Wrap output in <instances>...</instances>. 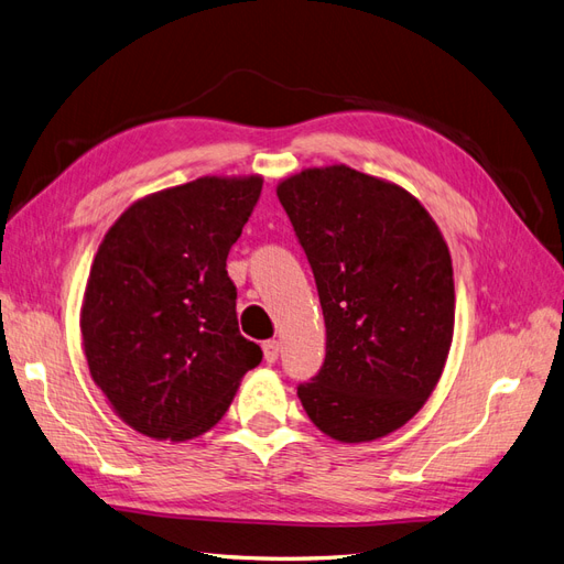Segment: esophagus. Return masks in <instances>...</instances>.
Wrapping results in <instances>:
<instances>
[{
    "mask_svg": "<svg viewBox=\"0 0 564 564\" xmlns=\"http://www.w3.org/2000/svg\"><path fill=\"white\" fill-rule=\"evenodd\" d=\"M263 355H265V362H275L280 357V344L278 340H265L263 344Z\"/></svg>",
    "mask_w": 564,
    "mask_h": 564,
    "instance_id": "34e87169",
    "label": "esophagus"
}]
</instances>
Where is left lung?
Wrapping results in <instances>:
<instances>
[{"label":"left lung","mask_w":564,"mask_h":564,"mask_svg":"<svg viewBox=\"0 0 564 564\" xmlns=\"http://www.w3.org/2000/svg\"><path fill=\"white\" fill-rule=\"evenodd\" d=\"M313 268L327 327L324 365L299 400L338 442L379 440L431 398L454 336L445 237L404 187L346 164L278 185Z\"/></svg>","instance_id":"obj_1"}]
</instances>
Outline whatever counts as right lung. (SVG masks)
<instances>
[{
  "label": "right lung",
  "instance_id": "obj_1",
  "mask_svg": "<svg viewBox=\"0 0 564 564\" xmlns=\"http://www.w3.org/2000/svg\"><path fill=\"white\" fill-rule=\"evenodd\" d=\"M261 176H204L152 193L115 220L82 303V346L115 414L155 440L224 419L261 348L240 334L228 251Z\"/></svg>",
  "mask_w": 564,
  "mask_h": 564
}]
</instances>
